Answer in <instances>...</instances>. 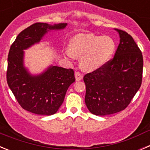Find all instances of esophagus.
<instances>
[{
    "label": "esophagus",
    "instance_id": "34e87169",
    "mask_svg": "<svg viewBox=\"0 0 150 150\" xmlns=\"http://www.w3.org/2000/svg\"><path fill=\"white\" fill-rule=\"evenodd\" d=\"M83 77V75L79 71H76L75 72V78H76V81H79V80H81Z\"/></svg>",
    "mask_w": 150,
    "mask_h": 150
}]
</instances>
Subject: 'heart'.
Listing matches in <instances>:
<instances>
[{"instance_id":"obj_1","label":"heart","mask_w":150,"mask_h":150,"mask_svg":"<svg viewBox=\"0 0 150 150\" xmlns=\"http://www.w3.org/2000/svg\"><path fill=\"white\" fill-rule=\"evenodd\" d=\"M115 50L116 43L109 36L80 34L71 39L65 55L69 59L81 56V67L86 71H95L110 60Z\"/></svg>"}]
</instances>
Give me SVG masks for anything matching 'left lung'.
<instances>
[{"label": "left lung", "instance_id": "left-lung-1", "mask_svg": "<svg viewBox=\"0 0 150 150\" xmlns=\"http://www.w3.org/2000/svg\"><path fill=\"white\" fill-rule=\"evenodd\" d=\"M115 30L120 41L113 59L83 77L86 105L96 116L113 114L125 109L142 83V52L130 34Z\"/></svg>", "mask_w": 150, "mask_h": 150}]
</instances>
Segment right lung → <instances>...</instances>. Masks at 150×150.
Instances as JSON below:
<instances>
[{"label":"right lung","instance_id":"1","mask_svg":"<svg viewBox=\"0 0 150 150\" xmlns=\"http://www.w3.org/2000/svg\"><path fill=\"white\" fill-rule=\"evenodd\" d=\"M67 25L34 23L19 33L10 46L6 81L18 104L28 112L55 114L63 103L68 87L75 81L74 70L71 68L50 66L42 74L33 76L24 67V50L39 43L48 30L63 29Z\"/></svg>","mask_w":150,"mask_h":150}]
</instances>
